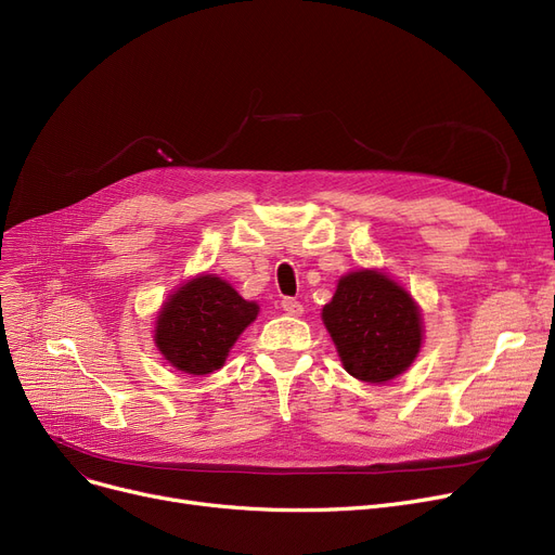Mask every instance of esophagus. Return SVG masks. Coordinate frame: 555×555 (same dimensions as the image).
<instances>
[{
  "label": "esophagus",
  "mask_w": 555,
  "mask_h": 555,
  "mask_svg": "<svg viewBox=\"0 0 555 555\" xmlns=\"http://www.w3.org/2000/svg\"><path fill=\"white\" fill-rule=\"evenodd\" d=\"M281 308H283L287 314H293V317H301V314H304V306H301L297 299H293V297H285V299L281 301Z\"/></svg>",
  "instance_id": "esophagus-1"
}]
</instances>
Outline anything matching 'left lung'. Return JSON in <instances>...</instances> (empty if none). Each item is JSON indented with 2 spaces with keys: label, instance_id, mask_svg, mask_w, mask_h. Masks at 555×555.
<instances>
[{
  "label": "left lung",
  "instance_id": "left-lung-1",
  "mask_svg": "<svg viewBox=\"0 0 555 555\" xmlns=\"http://www.w3.org/2000/svg\"><path fill=\"white\" fill-rule=\"evenodd\" d=\"M322 319L344 369L362 383L393 380L421 351V310L385 272L360 270L341 276Z\"/></svg>",
  "mask_w": 555,
  "mask_h": 555
}]
</instances>
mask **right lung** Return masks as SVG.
Returning a JSON list of instances; mask_svg holds the SVG:
<instances>
[{"label":"right lung","mask_w":555,"mask_h":555,"mask_svg":"<svg viewBox=\"0 0 555 555\" xmlns=\"http://www.w3.org/2000/svg\"><path fill=\"white\" fill-rule=\"evenodd\" d=\"M258 306L245 301L216 274H202L184 283L162 306L155 344L170 366L189 375L218 371L229 348L254 322Z\"/></svg>","instance_id":"right-lung-1"}]
</instances>
